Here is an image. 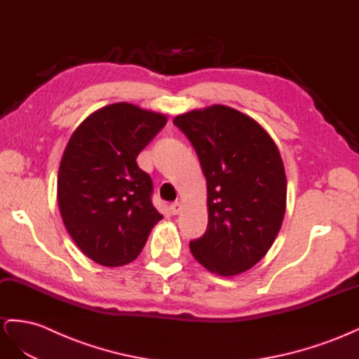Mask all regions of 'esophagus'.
Listing matches in <instances>:
<instances>
[{
  "mask_svg": "<svg viewBox=\"0 0 359 359\" xmlns=\"http://www.w3.org/2000/svg\"><path fill=\"white\" fill-rule=\"evenodd\" d=\"M182 203L180 201H176V203H172L171 205H170V212H171V215H179L180 212H182Z\"/></svg>",
  "mask_w": 359,
  "mask_h": 359,
  "instance_id": "obj_1",
  "label": "esophagus"
}]
</instances>
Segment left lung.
I'll list each match as a JSON object with an SVG mask.
<instances>
[{
  "mask_svg": "<svg viewBox=\"0 0 359 359\" xmlns=\"http://www.w3.org/2000/svg\"><path fill=\"white\" fill-rule=\"evenodd\" d=\"M172 122L189 138L207 180L209 225L189 243L194 258L224 277L252 269L271 248L286 210L279 149L255 119L221 104Z\"/></svg>",
  "mask_w": 359,
  "mask_h": 359,
  "instance_id": "obj_1",
  "label": "left lung"
}]
</instances>
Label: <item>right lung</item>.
<instances>
[{
    "mask_svg": "<svg viewBox=\"0 0 359 359\" xmlns=\"http://www.w3.org/2000/svg\"><path fill=\"white\" fill-rule=\"evenodd\" d=\"M165 123L163 113L114 102L89 114L65 146L57 205L77 248L104 267L134 261L163 219L135 159Z\"/></svg>",
    "mask_w": 359,
    "mask_h": 359,
    "instance_id": "obj_1",
    "label": "right lung"
}]
</instances>
